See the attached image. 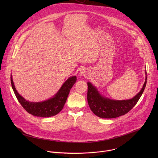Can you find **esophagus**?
I'll return each instance as SVG.
<instances>
[{"instance_id":"obj_1","label":"esophagus","mask_w":158,"mask_h":158,"mask_svg":"<svg viewBox=\"0 0 158 158\" xmlns=\"http://www.w3.org/2000/svg\"><path fill=\"white\" fill-rule=\"evenodd\" d=\"M81 76H86L87 75V73L85 69H82L80 72Z\"/></svg>"}]
</instances>
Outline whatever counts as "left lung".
I'll return each mask as SVG.
<instances>
[{
	"mask_svg": "<svg viewBox=\"0 0 158 158\" xmlns=\"http://www.w3.org/2000/svg\"><path fill=\"white\" fill-rule=\"evenodd\" d=\"M145 82L141 91L130 99L114 100L101 95L97 87L91 82H87V102L93 113L101 118H116L124 115L135 106L143 94L146 85V71Z\"/></svg>",
	"mask_w": 158,
	"mask_h": 158,
	"instance_id": "left-lung-1",
	"label": "left lung"
}]
</instances>
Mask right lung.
Masks as SVG:
<instances>
[{
  "label": "right lung",
  "mask_w": 158,
  "mask_h": 158,
  "mask_svg": "<svg viewBox=\"0 0 158 158\" xmlns=\"http://www.w3.org/2000/svg\"><path fill=\"white\" fill-rule=\"evenodd\" d=\"M77 77L76 76L67 79L59 89L57 93L52 98L42 102H30L26 100L17 92L14 85L12 76H10V82L14 94L25 110L29 114L37 117L48 118L57 114L62 109L70 90L76 83Z\"/></svg>",
  "instance_id": "add662e5"
}]
</instances>
